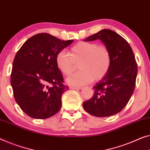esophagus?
<instances>
[{"mask_svg":"<svg viewBox=\"0 0 150 150\" xmlns=\"http://www.w3.org/2000/svg\"><path fill=\"white\" fill-rule=\"evenodd\" d=\"M82 88V86H70V88H71V89H81Z\"/></svg>","mask_w":150,"mask_h":150,"instance_id":"1","label":"esophagus"}]
</instances>
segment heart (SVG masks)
<instances>
[{"label":"heart","mask_w":150,"mask_h":150,"mask_svg":"<svg viewBox=\"0 0 150 150\" xmlns=\"http://www.w3.org/2000/svg\"><path fill=\"white\" fill-rule=\"evenodd\" d=\"M111 62V54L107 47L88 41L76 43L70 48V53L62 50L56 55L58 68L66 76L70 75L79 63L80 70L67 79L69 84L75 85L103 79L110 70Z\"/></svg>","instance_id":"obj_1"}]
</instances>
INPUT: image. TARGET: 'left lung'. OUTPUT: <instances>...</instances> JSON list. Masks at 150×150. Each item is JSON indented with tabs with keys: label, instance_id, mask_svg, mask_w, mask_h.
I'll return each instance as SVG.
<instances>
[{
	"label": "left lung",
	"instance_id": "8db88e82",
	"mask_svg": "<svg viewBox=\"0 0 150 150\" xmlns=\"http://www.w3.org/2000/svg\"><path fill=\"white\" fill-rule=\"evenodd\" d=\"M97 39L110 50L111 66L107 74L93 87L92 98L83 102V108L93 116L107 117L120 112L131 99L135 87L137 64L131 46L116 32L103 29L85 41Z\"/></svg>",
	"mask_w": 150,
	"mask_h": 150
}]
</instances>
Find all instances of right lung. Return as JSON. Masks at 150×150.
<instances>
[{
    "mask_svg": "<svg viewBox=\"0 0 150 150\" xmlns=\"http://www.w3.org/2000/svg\"><path fill=\"white\" fill-rule=\"evenodd\" d=\"M73 41L40 33L25 41L17 51L11 84L15 100L28 116L45 119L60 110L62 93L69 87L64 84L56 55Z\"/></svg>",
    "mask_w": 150,
    "mask_h": 150,
    "instance_id": "add662e5",
    "label": "right lung"
}]
</instances>
